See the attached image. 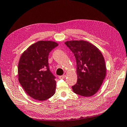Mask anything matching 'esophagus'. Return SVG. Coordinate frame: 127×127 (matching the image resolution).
<instances>
[{
  "mask_svg": "<svg viewBox=\"0 0 127 127\" xmlns=\"http://www.w3.org/2000/svg\"><path fill=\"white\" fill-rule=\"evenodd\" d=\"M65 78V75H61V76H59V79H64V78Z\"/></svg>",
  "mask_w": 127,
  "mask_h": 127,
  "instance_id": "esophagus-1",
  "label": "esophagus"
}]
</instances>
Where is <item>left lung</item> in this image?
<instances>
[{
    "instance_id": "obj_1",
    "label": "left lung",
    "mask_w": 127,
    "mask_h": 127,
    "mask_svg": "<svg viewBox=\"0 0 127 127\" xmlns=\"http://www.w3.org/2000/svg\"><path fill=\"white\" fill-rule=\"evenodd\" d=\"M65 45L73 53L77 62V82L72 86L75 93L85 97L95 94L106 75L104 58L95 45L84 40H70Z\"/></svg>"
}]
</instances>
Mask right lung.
Wrapping results in <instances>:
<instances>
[{
  "label": "right lung",
  "mask_w": 127,
  "mask_h": 127,
  "mask_svg": "<svg viewBox=\"0 0 127 127\" xmlns=\"http://www.w3.org/2000/svg\"><path fill=\"white\" fill-rule=\"evenodd\" d=\"M58 45L53 41L40 40L29 46L20 56L18 80L25 92L34 99L43 101L55 94L56 77L49 70L48 56Z\"/></svg>",
  "instance_id": "right-lung-1"
}]
</instances>
